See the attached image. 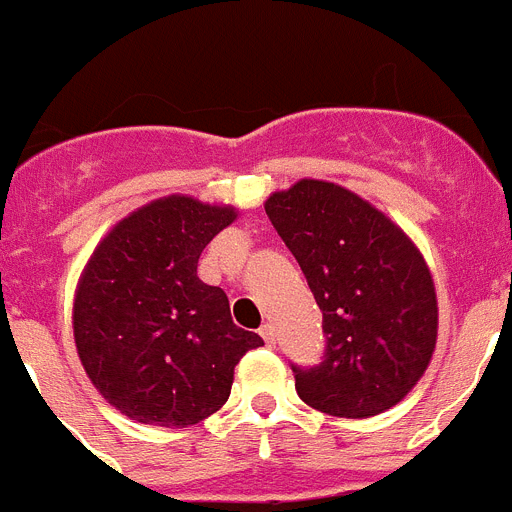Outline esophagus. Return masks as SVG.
I'll list each match as a JSON object with an SVG mask.
<instances>
[{"instance_id":"esophagus-1","label":"esophagus","mask_w":512,"mask_h":512,"mask_svg":"<svg viewBox=\"0 0 512 512\" xmlns=\"http://www.w3.org/2000/svg\"><path fill=\"white\" fill-rule=\"evenodd\" d=\"M259 333H261V338L266 341V346H274V343H277V330H274V325H271V323L261 325Z\"/></svg>"}]
</instances>
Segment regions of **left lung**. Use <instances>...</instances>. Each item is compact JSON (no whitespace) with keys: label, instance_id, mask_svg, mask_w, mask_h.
<instances>
[{"label":"left lung","instance_id":"1","mask_svg":"<svg viewBox=\"0 0 512 512\" xmlns=\"http://www.w3.org/2000/svg\"><path fill=\"white\" fill-rule=\"evenodd\" d=\"M264 207L328 336L318 366H292L300 400L336 418L395 408L436 351V284L420 248L372 202L323 179L271 192Z\"/></svg>","mask_w":512,"mask_h":512}]
</instances>
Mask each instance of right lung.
<instances>
[{"instance_id":"obj_1","label":"right lung","mask_w":512,"mask_h":512,"mask_svg":"<svg viewBox=\"0 0 512 512\" xmlns=\"http://www.w3.org/2000/svg\"><path fill=\"white\" fill-rule=\"evenodd\" d=\"M233 205L169 194L125 215L81 271L74 343L99 395L130 420L187 428L223 408L233 369L264 346L230 318L228 297L197 277Z\"/></svg>"}]
</instances>
